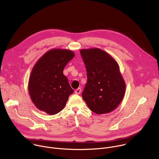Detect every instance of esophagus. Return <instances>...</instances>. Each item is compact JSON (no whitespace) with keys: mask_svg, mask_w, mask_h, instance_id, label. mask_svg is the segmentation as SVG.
<instances>
[{"mask_svg":"<svg viewBox=\"0 0 159 159\" xmlns=\"http://www.w3.org/2000/svg\"><path fill=\"white\" fill-rule=\"evenodd\" d=\"M81 89L80 88H78L77 89L75 90V93L77 94H80V93H81Z\"/></svg>","mask_w":159,"mask_h":159,"instance_id":"esophagus-1","label":"esophagus"}]
</instances>
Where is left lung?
<instances>
[{"mask_svg": "<svg viewBox=\"0 0 159 159\" xmlns=\"http://www.w3.org/2000/svg\"><path fill=\"white\" fill-rule=\"evenodd\" d=\"M80 53L87 75L82 94L83 99L98 115L115 110L123 100L126 89L117 61L99 48L82 49Z\"/></svg>", "mask_w": 159, "mask_h": 159, "instance_id": "1", "label": "left lung"}]
</instances>
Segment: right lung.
<instances>
[{
	"instance_id": "right-lung-1",
	"label": "right lung",
	"mask_w": 159,
	"mask_h": 159,
	"mask_svg": "<svg viewBox=\"0 0 159 159\" xmlns=\"http://www.w3.org/2000/svg\"><path fill=\"white\" fill-rule=\"evenodd\" d=\"M75 56L66 49H52L45 53L34 65L28 82L32 102L40 111L54 115L65 107L74 93L63 71Z\"/></svg>"
}]
</instances>
